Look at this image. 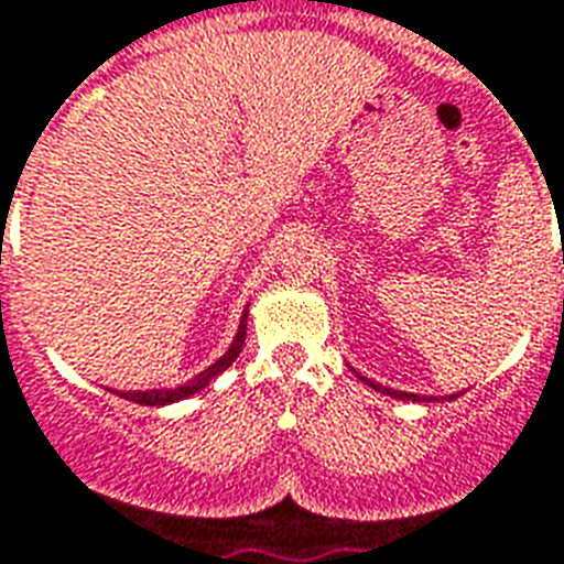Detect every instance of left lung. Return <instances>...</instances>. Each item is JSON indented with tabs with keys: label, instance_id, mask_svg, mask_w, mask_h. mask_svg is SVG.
Listing matches in <instances>:
<instances>
[{
	"label": "left lung",
	"instance_id": "1",
	"mask_svg": "<svg viewBox=\"0 0 564 564\" xmlns=\"http://www.w3.org/2000/svg\"><path fill=\"white\" fill-rule=\"evenodd\" d=\"M360 381H364V384H369L372 387V390H378V393H384V397H393V399H411V402H435V399L429 397H416V393H405V390H390V387H381V384H376V381H369V378H364V376H358ZM458 397V393H453V397L449 399H455Z\"/></svg>",
	"mask_w": 564,
	"mask_h": 564
}]
</instances>
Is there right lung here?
<instances>
[{
	"instance_id": "right-lung-1",
	"label": "right lung",
	"mask_w": 564,
	"mask_h": 564,
	"mask_svg": "<svg viewBox=\"0 0 564 564\" xmlns=\"http://www.w3.org/2000/svg\"><path fill=\"white\" fill-rule=\"evenodd\" d=\"M245 325H248V311L242 313V319H239V330H236L234 343H230V349L221 355V358L215 360L213 367H206L204 372H197L192 381H186V384L174 387V390H115L120 399H129V402H135V405H150V408H162V405H171V402H180V399H188L195 397L197 390H204L209 381H213L215 376H221L230 364H234L236 358H239V351H242L245 346Z\"/></svg>"
}]
</instances>
